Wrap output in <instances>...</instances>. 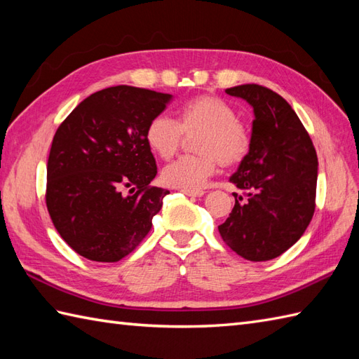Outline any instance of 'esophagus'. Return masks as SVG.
<instances>
[{"mask_svg":"<svg viewBox=\"0 0 359 359\" xmlns=\"http://www.w3.org/2000/svg\"><path fill=\"white\" fill-rule=\"evenodd\" d=\"M187 196H191V197H201L205 194V191H202V189H197V191H193V189H182Z\"/></svg>","mask_w":359,"mask_h":359,"instance_id":"esophagus-1","label":"esophagus"}]
</instances>
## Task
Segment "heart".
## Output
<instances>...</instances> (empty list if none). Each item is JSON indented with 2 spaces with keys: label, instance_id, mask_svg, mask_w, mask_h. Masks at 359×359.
<instances>
[{
  "label": "heart",
  "instance_id": "b5f03b06",
  "mask_svg": "<svg viewBox=\"0 0 359 359\" xmlns=\"http://www.w3.org/2000/svg\"><path fill=\"white\" fill-rule=\"evenodd\" d=\"M196 137L194 148L201 154L184 156L166 165L162 180L168 187L201 189L216 172L219 162L234 166L247 157L251 135L247 126L236 118V111L222 98L199 95L180 106L179 121L158 114L144 131L148 147L158 157L170 158L179 151L184 134Z\"/></svg>",
  "mask_w": 359,
  "mask_h": 359
}]
</instances>
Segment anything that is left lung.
<instances>
[{
	"instance_id": "8db88e82",
	"label": "left lung",
	"mask_w": 359,
	"mask_h": 359,
	"mask_svg": "<svg viewBox=\"0 0 359 359\" xmlns=\"http://www.w3.org/2000/svg\"><path fill=\"white\" fill-rule=\"evenodd\" d=\"M225 93L255 111L251 147L230 180L234 208L219 233L239 256L261 262L280 256L307 230L316 207L318 156L307 129L284 98L261 85Z\"/></svg>"
}]
</instances>
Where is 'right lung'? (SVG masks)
Instances as JSON below:
<instances>
[{"mask_svg":"<svg viewBox=\"0 0 359 359\" xmlns=\"http://www.w3.org/2000/svg\"><path fill=\"white\" fill-rule=\"evenodd\" d=\"M170 94L112 86L85 98L53 135L46 205L75 253L117 262L139 247L168 189L151 187L157 165L144 139Z\"/></svg>","mask_w":359,"mask_h":359,"instance_id":"1","label":"right lung"}]
</instances>
